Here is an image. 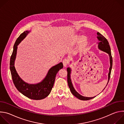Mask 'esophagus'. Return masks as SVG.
<instances>
[{
  "mask_svg": "<svg viewBox=\"0 0 124 124\" xmlns=\"http://www.w3.org/2000/svg\"><path fill=\"white\" fill-rule=\"evenodd\" d=\"M63 66L64 67H66L68 64H69V59H64L63 60Z\"/></svg>",
  "mask_w": 124,
  "mask_h": 124,
  "instance_id": "1",
  "label": "esophagus"
}]
</instances>
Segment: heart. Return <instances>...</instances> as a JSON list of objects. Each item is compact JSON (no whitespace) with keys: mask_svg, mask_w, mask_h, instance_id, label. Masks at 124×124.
<instances>
[{"mask_svg":"<svg viewBox=\"0 0 124 124\" xmlns=\"http://www.w3.org/2000/svg\"><path fill=\"white\" fill-rule=\"evenodd\" d=\"M79 40V39L78 38L77 40V42H78ZM87 43V41L86 38L83 37V38H82L81 39V41H80V45H81V46H85L86 45Z\"/></svg>","mask_w":124,"mask_h":124,"instance_id":"obj_1","label":"heart"}]
</instances>
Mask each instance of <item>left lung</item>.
Wrapping results in <instances>:
<instances>
[{
  "label": "left lung",
  "instance_id": "obj_1",
  "mask_svg": "<svg viewBox=\"0 0 124 124\" xmlns=\"http://www.w3.org/2000/svg\"><path fill=\"white\" fill-rule=\"evenodd\" d=\"M97 38L99 40V43H98V48L100 49L101 50H102L104 52H107V54H108L109 56V59H110V68H109V73L108 74V82L107 84V86L108 83V81L109 80L110 77V74H111V69H112V57L111 56V49L110 47V46L108 42V41L107 39H106L103 36L100 34L99 32H97ZM67 81H68V84L69 87L70 89V92L74 95L76 97L78 98V99L80 100H83V101H87V100H91L93 98H94L95 97H84L80 95L78 92H77L76 90L75 89V88L73 85L71 79H70V74H71V69H70V67L67 68ZM105 88L103 89V90L105 89Z\"/></svg>",
  "mask_w": 124,
  "mask_h": 124
}]
</instances>
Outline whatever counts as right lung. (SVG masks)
I'll return each instance as SVG.
<instances>
[{
  "label": "right lung",
  "mask_w": 124,
  "mask_h": 124,
  "mask_svg": "<svg viewBox=\"0 0 124 124\" xmlns=\"http://www.w3.org/2000/svg\"><path fill=\"white\" fill-rule=\"evenodd\" d=\"M30 31H25L20 35L16 39L13 47L10 58V69L14 84L20 93L26 97L35 100H39L46 98L50 94L54 86L56 75L59 70L63 68L62 62L52 67L44 79L37 84H29L24 81L19 76L15 67L17 46L23 40Z\"/></svg>",
  "instance_id": "add662e5"
}]
</instances>
